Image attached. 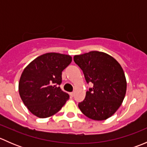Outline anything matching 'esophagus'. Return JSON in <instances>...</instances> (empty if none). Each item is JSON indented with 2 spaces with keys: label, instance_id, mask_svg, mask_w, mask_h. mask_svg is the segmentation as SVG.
Wrapping results in <instances>:
<instances>
[{
  "label": "esophagus",
  "instance_id": "obj_1",
  "mask_svg": "<svg viewBox=\"0 0 147 147\" xmlns=\"http://www.w3.org/2000/svg\"><path fill=\"white\" fill-rule=\"evenodd\" d=\"M74 94H75V92H70V93H69V95H70L71 97H73Z\"/></svg>",
  "mask_w": 147,
  "mask_h": 147
}]
</instances>
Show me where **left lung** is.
Masks as SVG:
<instances>
[{
    "label": "left lung",
    "instance_id": "1",
    "mask_svg": "<svg viewBox=\"0 0 147 147\" xmlns=\"http://www.w3.org/2000/svg\"><path fill=\"white\" fill-rule=\"evenodd\" d=\"M74 61L83 71L92 88L86 92L85 99L79 103L81 112L90 119L105 120L121 106L127 91V80L120 64L103 52L91 51L74 56Z\"/></svg>",
    "mask_w": 147,
    "mask_h": 147
}]
</instances>
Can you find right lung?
Returning a JSON list of instances; mask_svg holds the SVG:
<instances>
[{"label": "right lung", "mask_w": 147, "mask_h": 147, "mask_svg": "<svg viewBox=\"0 0 147 147\" xmlns=\"http://www.w3.org/2000/svg\"><path fill=\"white\" fill-rule=\"evenodd\" d=\"M72 62L69 55L49 53L38 56L30 63L20 76L18 91L28 109L39 118L57 113L69 96L58 85L62 72Z\"/></svg>", "instance_id": "obj_1"}]
</instances>
